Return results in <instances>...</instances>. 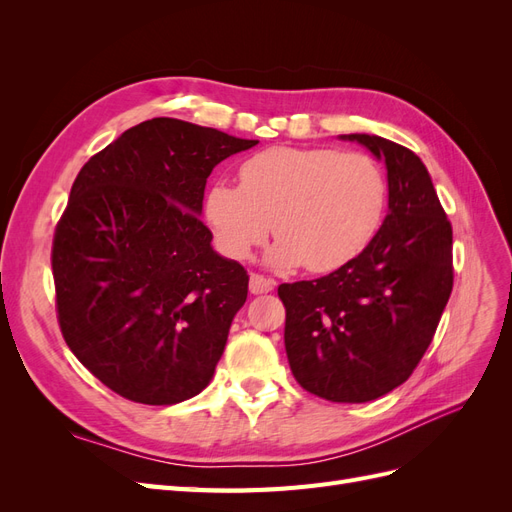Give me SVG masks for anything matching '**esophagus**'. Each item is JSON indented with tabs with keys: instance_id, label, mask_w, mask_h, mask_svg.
I'll list each match as a JSON object with an SVG mask.
<instances>
[{
	"instance_id": "esophagus-1",
	"label": "esophagus",
	"mask_w": 512,
	"mask_h": 512,
	"mask_svg": "<svg viewBox=\"0 0 512 512\" xmlns=\"http://www.w3.org/2000/svg\"><path fill=\"white\" fill-rule=\"evenodd\" d=\"M275 288V280L260 273H250V292L252 294H267Z\"/></svg>"
}]
</instances>
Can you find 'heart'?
<instances>
[{
  "mask_svg": "<svg viewBox=\"0 0 512 512\" xmlns=\"http://www.w3.org/2000/svg\"><path fill=\"white\" fill-rule=\"evenodd\" d=\"M386 198L384 170L367 153L271 147L239 166V188L211 185L205 215L232 260H245L273 230L271 267L324 273L348 265L376 237Z\"/></svg>",
  "mask_w": 512,
  "mask_h": 512,
  "instance_id": "b5f03b06",
  "label": "heart"
}]
</instances>
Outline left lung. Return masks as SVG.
I'll use <instances>...</instances> for the list:
<instances>
[{
    "label": "left lung",
    "mask_w": 512,
    "mask_h": 512,
    "mask_svg": "<svg viewBox=\"0 0 512 512\" xmlns=\"http://www.w3.org/2000/svg\"><path fill=\"white\" fill-rule=\"evenodd\" d=\"M342 138L384 160L389 215L348 265L277 294L292 376L322 399L363 404L404 384L429 348L453 290V226L414 151L374 134Z\"/></svg>",
    "instance_id": "8db88e82"
}]
</instances>
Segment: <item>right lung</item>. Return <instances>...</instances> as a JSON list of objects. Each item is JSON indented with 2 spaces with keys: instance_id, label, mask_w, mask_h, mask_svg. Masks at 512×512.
I'll return each instance as SVG.
<instances>
[{
  "instance_id": "right-lung-1",
  "label": "right lung",
  "mask_w": 512,
  "mask_h": 512,
  "mask_svg": "<svg viewBox=\"0 0 512 512\" xmlns=\"http://www.w3.org/2000/svg\"><path fill=\"white\" fill-rule=\"evenodd\" d=\"M256 143L156 117L76 175L51 250L57 320L117 395L170 406L213 378L250 277L198 215L211 170Z\"/></svg>"
}]
</instances>
